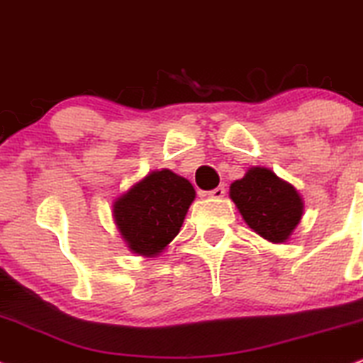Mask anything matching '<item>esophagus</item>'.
Instances as JSON below:
<instances>
[{"instance_id": "esophagus-1", "label": "esophagus", "mask_w": 363, "mask_h": 363, "mask_svg": "<svg viewBox=\"0 0 363 363\" xmlns=\"http://www.w3.org/2000/svg\"><path fill=\"white\" fill-rule=\"evenodd\" d=\"M224 194H225V189H224L223 185L217 186V189H214V190L207 191V195H208V197H211V199H223Z\"/></svg>"}]
</instances>
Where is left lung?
Listing matches in <instances>:
<instances>
[{
	"label": "left lung",
	"instance_id": "obj_1",
	"mask_svg": "<svg viewBox=\"0 0 363 363\" xmlns=\"http://www.w3.org/2000/svg\"><path fill=\"white\" fill-rule=\"evenodd\" d=\"M229 197L245 223L272 242L287 241L304 212L299 191L268 168H250L231 183Z\"/></svg>",
	"mask_w": 363,
	"mask_h": 363
}]
</instances>
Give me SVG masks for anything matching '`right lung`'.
<instances>
[{
  "mask_svg": "<svg viewBox=\"0 0 363 363\" xmlns=\"http://www.w3.org/2000/svg\"><path fill=\"white\" fill-rule=\"evenodd\" d=\"M195 199L189 180L151 172L113 202V219L132 253L157 257L174 240Z\"/></svg>",
  "mask_w": 363,
  "mask_h": 363,
  "instance_id": "1",
  "label": "right lung"
}]
</instances>
